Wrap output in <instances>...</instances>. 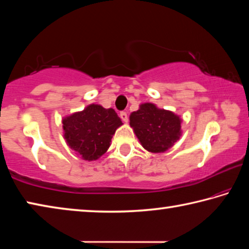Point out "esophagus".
<instances>
[{"label": "esophagus", "instance_id": "34e87169", "mask_svg": "<svg viewBox=\"0 0 249 249\" xmlns=\"http://www.w3.org/2000/svg\"><path fill=\"white\" fill-rule=\"evenodd\" d=\"M120 117L122 120H123V122H125V123H127V122H128V115H127V113H126V112L122 111L120 113Z\"/></svg>", "mask_w": 249, "mask_h": 249}]
</instances>
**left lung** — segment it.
<instances>
[{"instance_id":"obj_1","label":"left lung","mask_w":249,"mask_h":249,"mask_svg":"<svg viewBox=\"0 0 249 249\" xmlns=\"http://www.w3.org/2000/svg\"><path fill=\"white\" fill-rule=\"evenodd\" d=\"M129 121L141 144L150 153H163L181 135L180 117L151 103L142 104Z\"/></svg>"}]
</instances>
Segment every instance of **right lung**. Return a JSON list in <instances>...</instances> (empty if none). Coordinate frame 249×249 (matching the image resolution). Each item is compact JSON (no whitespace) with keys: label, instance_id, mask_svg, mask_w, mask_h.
I'll return each instance as SVG.
<instances>
[{"label":"right lung","instance_id":"add662e5","mask_svg":"<svg viewBox=\"0 0 249 249\" xmlns=\"http://www.w3.org/2000/svg\"><path fill=\"white\" fill-rule=\"evenodd\" d=\"M65 138L70 148L84 160H95L109 147L117 127L123 124L113 108L91 104L62 121Z\"/></svg>","mask_w":249,"mask_h":249}]
</instances>
